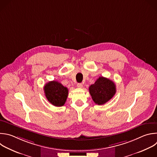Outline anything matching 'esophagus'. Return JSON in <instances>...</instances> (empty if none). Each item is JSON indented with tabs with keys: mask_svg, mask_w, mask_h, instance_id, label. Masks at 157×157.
I'll use <instances>...</instances> for the list:
<instances>
[{
	"mask_svg": "<svg viewBox=\"0 0 157 157\" xmlns=\"http://www.w3.org/2000/svg\"><path fill=\"white\" fill-rule=\"evenodd\" d=\"M77 87H78V88H82V84L81 83H78V84H77Z\"/></svg>",
	"mask_w": 157,
	"mask_h": 157,
	"instance_id": "34e87169",
	"label": "esophagus"
}]
</instances>
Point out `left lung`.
<instances>
[{"label": "left lung", "instance_id": "8db88e82", "mask_svg": "<svg viewBox=\"0 0 157 157\" xmlns=\"http://www.w3.org/2000/svg\"><path fill=\"white\" fill-rule=\"evenodd\" d=\"M89 93L93 101L98 105L109 101L116 93V86L110 79L99 77L89 88Z\"/></svg>", "mask_w": 157, "mask_h": 157}]
</instances>
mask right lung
Listing matches in <instances>:
<instances>
[{
  "mask_svg": "<svg viewBox=\"0 0 157 157\" xmlns=\"http://www.w3.org/2000/svg\"><path fill=\"white\" fill-rule=\"evenodd\" d=\"M45 97L48 101L56 107L63 106L68 97V90L58 81L47 82L44 87Z\"/></svg>",
  "mask_w": 157,
  "mask_h": 157,
  "instance_id": "1",
  "label": "right lung"
}]
</instances>
